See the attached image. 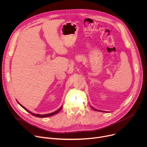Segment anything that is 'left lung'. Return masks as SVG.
Listing matches in <instances>:
<instances>
[{"instance_id":"1","label":"left lung","mask_w":147,"mask_h":147,"mask_svg":"<svg viewBox=\"0 0 147 147\" xmlns=\"http://www.w3.org/2000/svg\"><path fill=\"white\" fill-rule=\"evenodd\" d=\"M91 108H92V109H94V111H98V112H103V111H99V110H97V109H95V108H94L93 107H91Z\"/></svg>"}]
</instances>
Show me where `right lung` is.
<instances>
[{
  "label": "right lung",
  "instance_id": "right-lung-1",
  "mask_svg": "<svg viewBox=\"0 0 147 147\" xmlns=\"http://www.w3.org/2000/svg\"><path fill=\"white\" fill-rule=\"evenodd\" d=\"M18 103L23 108H24L26 111H27L28 112H29L30 114H31L32 115H33V116H36V117H49V116H53V115H56V114H57V113H59L60 111H61V109H62V107H63V106H61L58 110H57V111H56L55 112H52V113H48V114H45V115H39V114H35V113H32L31 112H30V111H28V109H27L25 107H24L23 105H21L19 102H18Z\"/></svg>",
  "mask_w": 147,
  "mask_h": 147
}]
</instances>
